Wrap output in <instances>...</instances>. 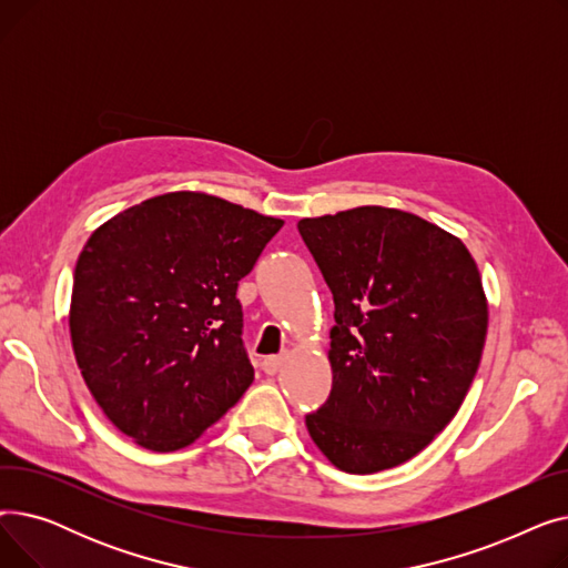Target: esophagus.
Segmentation results:
<instances>
[{"label": "esophagus", "instance_id": "34e87169", "mask_svg": "<svg viewBox=\"0 0 568 568\" xmlns=\"http://www.w3.org/2000/svg\"><path fill=\"white\" fill-rule=\"evenodd\" d=\"M283 362H285V356H266V359L262 362V368L266 375H276L281 371Z\"/></svg>", "mask_w": 568, "mask_h": 568}]
</instances>
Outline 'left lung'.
Here are the masks:
<instances>
[{
    "label": "left lung",
    "mask_w": 568,
    "mask_h": 568,
    "mask_svg": "<svg viewBox=\"0 0 568 568\" xmlns=\"http://www.w3.org/2000/svg\"><path fill=\"white\" fill-rule=\"evenodd\" d=\"M336 304L326 403L306 428L349 474L414 458L460 409L481 362L488 300L452 232L392 206L302 219Z\"/></svg>",
    "instance_id": "1"
}]
</instances>
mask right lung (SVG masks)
I'll use <instances>...</instances> for the list:
<instances>
[{"instance_id":"add662e5","label":"right lung","mask_w":568,"mask_h":568,"mask_svg":"<svg viewBox=\"0 0 568 568\" xmlns=\"http://www.w3.org/2000/svg\"><path fill=\"white\" fill-rule=\"evenodd\" d=\"M281 219L200 191L133 204L78 257L69 308L82 379L116 430L149 452L193 444L255 373L236 285Z\"/></svg>"}]
</instances>
